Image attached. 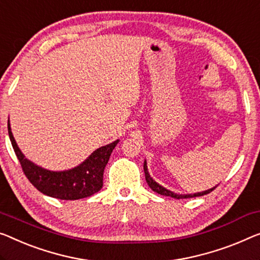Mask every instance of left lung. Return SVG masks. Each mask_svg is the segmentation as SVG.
<instances>
[{"mask_svg":"<svg viewBox=\"0 0 260 260\" xmlns=\"http://www.w3.org/2000/svg\"><path fill=\"white\" fill-rule=\"evenodd\" d=\"M143 170H145V176H146L147 183H148V185L153 191L160 193V195H164V196H170V197H173V199L181 200V199H191V197L203 196V195H207V193H209V192H211L217 187V185H216V187L211 188V189H208V190H205V191L196 192V193H187V195H183V193H175V192L168 190V189H166L165 187H162V185H160L158 183H156V182H155L152 179V177H150L149 173H148V169H147V162L146 161L143 162Z\"/></svg>","mask_w":260,"mask_h":260,"instance_id":"left-lung-1","label":"left lung"}]
</instances>
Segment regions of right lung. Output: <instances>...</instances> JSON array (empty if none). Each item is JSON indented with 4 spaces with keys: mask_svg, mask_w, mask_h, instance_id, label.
<instances>
[{
    "mask_svg": "<svg viewBox=\"0 0 260 260\" xmlns=\"http://www.w3.org/2000/svg\"><path fill=\"white\" fill-rule=\"evenodd\" d=\"M8 133L23 173L28 177L31 184L44 195L67 201L88 197L103 188L104 169L110 160L111 153L119 142V140H115L110 145L100 147L83 164L75 168L63 172H52L42 168L25 158L15 141L9 121H8Z\"/></svg>",
    "mask_w": 260,
    "mask_h": 260,
    "instance_id": "1",
    "label": "right lung"
}]
</instances>
